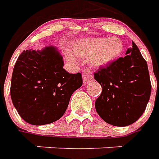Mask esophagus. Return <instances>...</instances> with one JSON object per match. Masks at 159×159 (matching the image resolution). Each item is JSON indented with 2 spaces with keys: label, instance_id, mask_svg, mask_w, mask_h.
I'll return each instance as SVG.
<instances>
[{
  "label": "esophagus",
  "instance_id": "obj_1",
  "mask_svg": "<svg viewBox=\"0 0 159 159\" xmlns=\"http://www.w3.org/2000/svg\"><path fill=\"white\" fill-rule=\"evenodd\" d=\"M93 72L90 69H85L83 70V84H88V83L93 81Z\"/></svg>",
  "mask_w": 159,
  "mask_h": 159
}]
</instances>
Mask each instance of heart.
Masks as SVG:
<instances>
[{
    "label": "heart",
    "mask_w": 159,
    "mask_h": 159,
    "mask_svg": "<svg viewBox=\"0 0 159 159\" xmlns=\"http://www.w3.org/2000/svg\"><path fill=\"white\" fill-rule=\"evenodd\" d=\"M76 53L93 66H104L109 65L118 58L123 51V43L117 37L93 38L85 40L75 47ZM70 61H74V57L67 53Z\"/></svg>",
    "instance_id": "1"
}]
</instances>
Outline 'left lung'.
<instances>
[{
    "label": "left lung",
    "instance_id": "obj_1",
    "mask_svg": "<svg viewBox=\"0 0 159 159\" xmlns=\"http://www.w3.org/2000/svg\"><path fill=\"white\" fill-rule=\"evenodd\" d=\"M132 45L123 58L93 74L102 88L95 101L97 113L113 126H128L136 122L150 99L152 85L147 61L135 43L132 42Z\"/></svg>",
    "mask_w": 159,
    "mask_h": 159
}]
</instances>
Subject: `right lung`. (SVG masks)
I'll list each match as a JSON object with an SVG mask.
<instances>
[{"label": "right lung", "mask_w": 159, "mask_h": 159, "mask_svg": "<svg viewBox=\"0 0 159 159\" xmlns=\"http://www.w3.org/2000/svg\"><path fill=\"white\" fill-rule=\"evenodd\" d=\"M62 56L55 47L25 50L15 63L10 93L19 116L32 125L59 120L66 112L74 91L83 84L81 73L63 69Z\"/></svg>", "instance_id": "1"}]
</instances>
